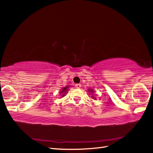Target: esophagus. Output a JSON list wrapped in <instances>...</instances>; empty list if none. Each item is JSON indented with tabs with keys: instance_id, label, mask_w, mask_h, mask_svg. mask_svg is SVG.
Segmentation results:
<instances>
[{
	"instance_id": "34e87169",
	"label": "esophagus",
	"mask_w": 153,
	"mask_h": 153,
	"mask_svg": "<svg viewBox=\"0 0 153 153\" xmlns=\"http://www.w3.org/2000/svg\"><path fill=\"white\" fill-rule=\"evenodd\" d=\"M75 86H76V88H79L81 87V84H76V85H75Z\"/></svg>"
}]
</instances>
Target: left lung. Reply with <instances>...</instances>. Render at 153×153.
Returning <instances> with one entry per match:
<instances>
[{"label":"left lung","instance_id":"8db88e82","mask_svg":"<svg viewBox=\"0 0 153 153\" xmlns=\"http://www.w3.org/2000/svg\"><path fill=\"white\" fill-rule=\"evenodd\" d=\"M88 92H90L91 93H92L93 92H94V90H88ZM92 98H94V99H96V98H95L94 97H93V96H92Z\"/></svg>","mask_w":153,"mask_h":153}]
</instances>
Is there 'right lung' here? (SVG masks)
<instances>
[{
    "instance_id": "right-lung-1",
    "label": "right lung",
    "mask_w": 153,
    "mask_h": 153,
    "mask_svg": "<svg viewBox=\"0 0 153 153\" xmlns=\"http://www.w3.org/2000/svg\"><path fill=\"white\" fill-rule=\"evenodd\" d=\"M69 88V86H66V87H64L62 89V90L60 92L61 94H63V95H62V97H63V96H65V94H66L67 90V88Z\"/></svg>"
}]
</instances>
